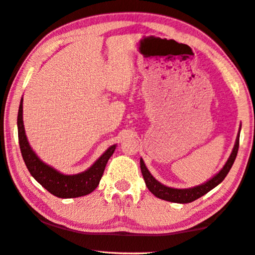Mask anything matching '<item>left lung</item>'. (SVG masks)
I'll use <instances>...</instances> for the list:
<instances>
[{
	"label": "left lung",
	"mask_w": 255,
	"mask_h": 255,
	"mask_svg": "<svg viewBox=\"0 0 255 255\" xmlns=\"http://www.w3.org/2000/svg\"><path fill=\"white\" fill-rule=\"evenodd\" d=\"M239 146H240V132H239V136L236 138L234 148H233V152L231 154L230 158H228V161L226 162L225 166L223 167L218 174H216L213 179H210L208 182H206L201 185H198V187H195V188L173 189V188L165 187V185L161 184L158 181H156L153 178L152 174L148 172L147 167L145 166L143 159H140L141 174H143V178L145 180V183L147 185L148 190L155 197L166 201L178 202V204H188V202L195 201L198 199V198L206 195L207 192H209L211 189H214L216 185H218L224 179L226 178V175L228 174V172H230L232 165L234 164L237 152H239Z\"/></svg>",
	"instance_id": "1"
}]
</instances>
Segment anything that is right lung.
I'll return each instance as SVG.
<instances>
[{"instance_id":"obj_1","label":"right lung","mask_w":255,"mask_h":255,"mask_svg":"<svg viewBox=\"0 0 255 255\" xmlns=\"http://www.w3.org/2000/svg\"><path fill=\"white\" fill-rule=\"evenodd\" d=\"M18 136L20 150L22 154L25 166L28 167L34 179L51 195L58 198H76L91 193L98 187L106 169L108 159L116 149V145L108 148L101 157L85 172L75 175H64L41 162L29 146L25 137L22 120V100L20 102L18 112Z\"/></svg>"}]
</instances>
